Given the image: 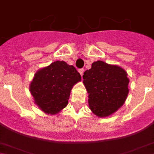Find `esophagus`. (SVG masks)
Here are the masks:
<instances>
[{"mask_svg": "<svg viewBox=\"0 0 154 154\" xmlns=\"http://www.w3.org/2000/svg\"><path fill=\"white\" fill-rule=\"evenodd\" d=\"M84 72H85V69H79V73H80V74L81 75V77L83 76Z\"/></svg>", "mask_w": 154, "mask_h": 154, "instance_id": "obj_1", "label": "esophagus"}]
</instances>
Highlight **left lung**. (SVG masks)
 <instances>
[{
    "label": "left lung",
    "mask_w": 154,
    "mask_h": 154,
    "mask_svg": "<svg viewBox=\"0 0 154 154\" xmlns=\"http://www.w3.org/2000/svg\"><path fill=\"white\" fill-rule=\"evenodd\" d=\"M83 79L89 108L100 118L115 113L127 100L130 80L120 66L97 61L84 73Z\"/></svg>",
    "instance_id": "8db88e82"
}]
</instances>
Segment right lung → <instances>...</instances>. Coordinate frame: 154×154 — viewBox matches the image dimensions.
Returning <instances> with one entry per match:
<instances>
[{
  "instance_id": "obj_1",
  "label": "right lung",
  "mask_w": 154,
  "mask_h": 154,
  "mask_svg": "<svg viewBox=\"0 0 154 154\" xmlns=\"http://www.w3.org/2000/svg\"><path fill=\"white\" fill-rule=\"evenodd\" d=\"M81 81L74 66L64 61H56L36 72L29 91L38 108L54 116L67 106L73 85Z\"/></svg>"
}]
</instances>
